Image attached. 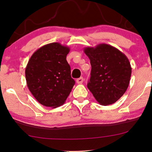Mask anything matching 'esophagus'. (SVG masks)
Here are the masks:
<instances>
[{"label": "esophagus", "instance_id": "34e87169", "mask_svg": "<svg viewBox=\"0 0 152 152\" xmlns=\"http://www.w3.org/2000/svg\"><path fill=\"white\" fill-rule=\"evenodd\" d=\"M83 81H84V79H83V77H80L76 80V82L77 83V84H82Z\"/></svg>", "mask_w": 152, "mask_h": 152}]
</instances>
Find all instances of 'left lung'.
I'll return each mask as SVG.
<instances>
[{"mask_svg": "<svg viewBox=\"0 0 152 152\" xmlns=\"http://www.w3.org/2000/svg\"><path fill=\"white\" fill-rule=\"evenodd\" d=\"M84 52L90 59L91 72L87 84L99 104L115 103L126 92L129 84L132 67L126 56L107 43L86 47Z\"/></svg>", "mask_w": 152, "mask_h": 152, "instance_id": "1", "label": "left lung"}]
</instances>
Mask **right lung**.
Masks as SVG:
<instances>
[{
	"label": "right lung",
	"instance_id": "1",
	"mask_svg": "<svg viewBox=\"0 0 152 152\" xmlns=\"http://www.w3.org/2000/svg\"><path fill=\"white\" fill-rule=\"evenodd\" d=\"M69 52L68 46L51 43L39 48L29 59L25 71L27 86L45 107L63 105L75 83L66 61Z\"/></svg>",
	"mask_w": 152,
	"mask_h": 152
}]
</instances>
